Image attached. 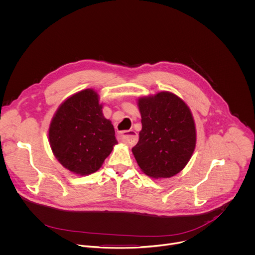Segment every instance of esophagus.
I'll list each match as a JSON object with an SVG mask.
<instances>
[{"label": "esophagus", "mask_w": 255, "mask_h": 255, "mask_svg": "<svg viewBox=\"0 0 255 255\" xmlns=\"http://www.w3.org/2000/svg\"><path fill=\"white\" fill-rule=\"evenodd\" d=\"M120 138L121 140L126 143L129 147H132L134 146L137 141H138V135L135 131L133 130H129V131H125L123 132L121 135H120Z\"/></svg>", "instance_id": "obj_1"}]
</instances>
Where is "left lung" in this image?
Wrapping results in <instances>:
<instances>
[{
  "label": "left lung",
  "mask_w": 255,
  "mask_h": 255,
  "mask_svg": "<svg viewBox=\"0 0 255 255\" xmlns=\"http://www.w3.org/2000/svg\"><path fill=\"white\" fill-rule=\"evenodd\" d=\"M137 105L142 130L132 153L141 171L153 179L180 173L191 160L197 129L190 107L170 91L140 96Z\"/></svg>",
  "instance_id": "obj_1"
}]
</instances>
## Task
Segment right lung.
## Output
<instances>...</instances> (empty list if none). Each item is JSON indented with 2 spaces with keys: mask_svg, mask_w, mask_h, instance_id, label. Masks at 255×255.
<instances>
[{
  "mask_svg": "<svg viewBox=\"0 0 255 255\" xmlns=\"http://www.w3.org/2000/svg\"><path fill=\"white\" fill-rule=\"evenodd\" d=\"M92 88L67 97L55 111L48 142L63 168L78 176L98 171L117 144L114 127L103 115V104Z\"/></svg>",
  "mask_w": 255,
  "mask_h": 255,
  "instance_id": "obj_1",
  "label": "right lung"
}]
</instances>
